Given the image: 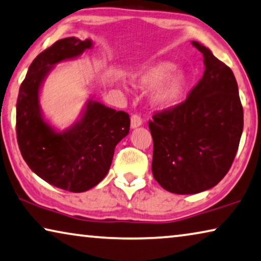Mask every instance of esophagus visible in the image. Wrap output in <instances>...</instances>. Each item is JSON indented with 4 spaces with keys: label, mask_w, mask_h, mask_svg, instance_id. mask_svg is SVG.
I'll return each instance as SVG.
<instances>
[{
    "label": "esophagus",
    "mask_w": 261,
    "mask_h": 261,
    "mask_svg": "<svg viewBox=\"0 0 261 261\" xmlns=\"http://www.w3.org/2000/svg\"><path fill=\"white\" fill-rule=\"evenodd\" d=\"M142 124H143V120L138 115L131 116V129H136V127L141 126Z\"/></svg>",
    "instance_id": "esophagus-1"
}]
</instances>
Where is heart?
<instances>
[{"mask_svg":"<svg viewBox=\"0 0 261 261\" xmlns=\"http://www.w3.org/2000/svg\"><path fill=\"white\" fill-rule=\"evenodd\" d=\"M174 69L169 61H161L144 65L132 76V83L139 89H154L150 95V102L154 108L169 110L177 107L184 96L188 76L180 69Z\"/></svg>","mask_w":261,"mask_h":261,"instance_id":"obj_1","label":"heart"}]
</instances>
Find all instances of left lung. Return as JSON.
<instances>
[{"mask_svg": "<svg viewBox=\"0 0 261 261\" xmlns=\"http://www.w3.org/2000/svg\"><path fill=\"white\" fill-rule=\"evenodd\" d=\"M205 71L184 103L158 112L149 127L153 139L152 173L166 191L194 194L212 189L230 170L244 127V111L232 70L211 50Z\"/></svg>", "mask_w": 261, "mask_h": 261, "instance_id": "left-lung-1", "label": "left lung"}]
</instances>
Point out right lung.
Masks as SVG:
<instances>
[{"instance_id":"add662e5","label":"right lung","mask_w":261,"mask_h":261,"mask_svg":"<svg viewBox=\"0 0 261 261\" xmlns=\"http://www.w3.org/2000/svg\"><path fill=\"white\" fill-rule=\"evenodd\" d=\"M92 46L90 38L68 37L45 49L30 64L16 104V134L23 159L46 182L77 193L92 189L107 176L116 145L129 134L130 117L90 97L81 117L58 130L44 117L40 92L56 64L79 58Z\"/></svg>"}]
</instances>
